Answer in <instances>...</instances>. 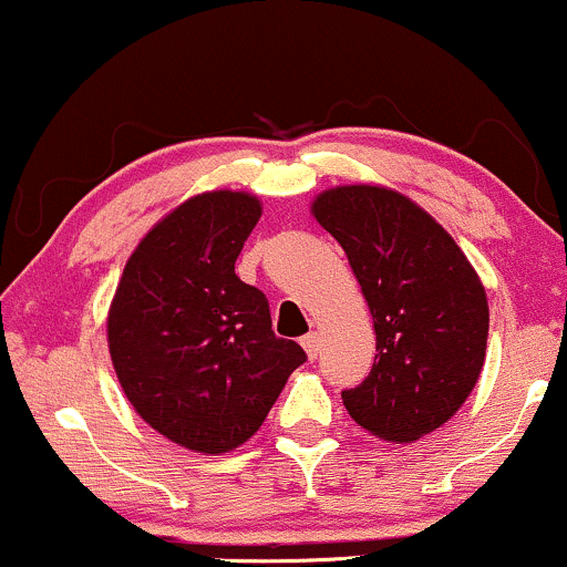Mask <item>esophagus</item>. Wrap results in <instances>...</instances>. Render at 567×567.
<instances>
[{
    "mask_svg": "<svg viewBox=\"0 0 567 567\" xmlns=\"http://www.w3.org/2000/svg\"><path fill=\"white\" fill-rule=\"evenodd\" d=\"M301 347L306 351V357H309V360H315L317 351H320V333H315V330H311V333H306L301 338Z\"/></svg>",
    "mask_w": 567,
    "mask_h": 567,
    "instance_id": "obj_1",
    "label": "esophagus"
}]
</instances>
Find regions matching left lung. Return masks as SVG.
I'll list each match as a JSON object with an SVG mask.
<instances>
[{"instance_id":"obj_1","label":"left lung","mask_w":567,"mask_h":567,"mask_svg":"<svg viewBox=\"0 0 567 567\" xmlns=\"http://www.w3.org/2000/svg\"><path fill=\"white\" fill-rule=\"evenodd\" d=\"M311 216L343 247L373 317L375 362L343 405L375 437L421 440L453 419L483 373V279L451 234L394 188H324Z\"/></svg>"}]
</instances>
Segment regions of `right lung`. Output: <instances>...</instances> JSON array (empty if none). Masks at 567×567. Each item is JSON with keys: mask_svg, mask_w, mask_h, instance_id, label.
I'll return each instance as SVG.
<instances>
[{"mask_svg": "<svg viewBox=\"0 0 567 567\" xmlns=\"http://www.w3.org/2000/svg\"><path fill=\"white\" fill-rule=\"evenodd\" d=\"M261 213L256 194L231 188L181 202L127 258L109 306V354L130 405L202 455L250 440L306 360L275 336L264 292L234 275Z\"/></svg>", "mask_w": 567, "mask_h": 567, "instance_id": "obj_1", "label": "right lung"}]
</instances>
